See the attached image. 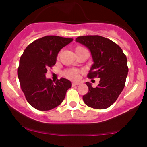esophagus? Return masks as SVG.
Listing matches in <instances>:
<instances>
[{
    "mask_svg": "<svg viewBox=\"0 0 147 147\" xmlns=\"http://www.w3.org/2000/svg\"><path fill=\"white\" fill-rule=\"evenodd\" d=\"M72 86H75L79 85L80 83H79V82H72Z\"/></svg>",
    "mask_w": 147,
    "mask_h": 147,
    "instance_id": "obj_1",
    "label": "esophagus"
}]
</instances>
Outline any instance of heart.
Wrapping results in <instances>:
<instances>
[{"instance_id":"1","label":"heart","mask_w":147,"mask_h":147,"mask_svg":"<svg viewBox=\"0 0 147 147\" xmlns=\"http://www.w3.org/2000/svg\"><path fill=\"white\" fill-rule=\"evenodd\" d=\"M84 49L82 46H77L75 48V52L77 53L79 50ZM79 70H75V69H68V70H65L64 72V75L67 77V78L70 79H77L79 75Z\"/></svg>"}]
</instances>
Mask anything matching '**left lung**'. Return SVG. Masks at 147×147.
I'll return each instance as SVG.
<instances>
[{"label":"left lung","instance_id":"1","mask_svg":"<svg viewBox=\"0 0 147 147\" xmlns=\"http://www.w3.org/2000/svg\"><path fill=\"white\" fill-rule=\"evenodd\" d=\"M75 41L91 52L94 63L88 77L100 78L95 88L89 82L86 83L88 92L83 96L84 102L93 109L109 108L117 100L125 86L129 72L126 55L117 44L101 36H82Z\"/></svg>","mask_w":147,"mask_h":147}]
</instances>
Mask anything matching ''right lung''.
Masks as SVG:
<instances>
[{"instance_id": "1", "label": "right lung", "mask_w": 147, "mask_h": 147, "mask_svg": "<svg viewBox=\"0 0 147 147\" xmlns=\"http://www.w3.org/2000/svg\"><path fill=\"white\" fill-rule=\"evenodd\" d=\"M72 41L59 36L42 37L30 43L21 55L18 68L20 85L28 102L37 110L58 106L72 86L68 79L61 78L53 83L45 74L55 65L61 49Z\"/></svg>"}]
</instances>
